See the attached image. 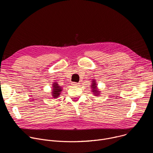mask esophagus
<instances>
[{
  "instance_id": "1",
  "label": "esophagus",
  "mask_w": 153,
  "mask_h": 153,
  "mask_svg": "<svg viewBox=\"0 0 153 153\" xmlns=\"http://www.w3.org/2000/svg\"><path fill=\"white\" fill-rule=\"evenodd\" d=\"M79 84H80V83H76V82H73V83H72V85L76 86H79Z\"/></svg>"
}]
</instances>
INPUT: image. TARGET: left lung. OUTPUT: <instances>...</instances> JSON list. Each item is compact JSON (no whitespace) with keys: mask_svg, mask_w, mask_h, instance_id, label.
<instances>
[{"mask_svg":"<svg viewBox=\"0 0 153 153\" xmlns=\"http://www.w3.org/2000/svg\"><path fill=\"white\" fill-rule=\"evenodd\" d=\"M92 85H91V88H92V92H93L94 94H95L96 96H98L99 94H100L99 93H100V91H99L97 90V84H96V82H95V80H93V82H92Z\"/></svg>","mask_w":153,"mask_h":153,"instance_id":"8db88e82","label":"left lung"}]
</instances>
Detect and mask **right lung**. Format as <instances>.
<instances>
[{
  "mask_svg": "<svg viewBox=\"0 0 153 153\" xmlns=\"http://www.w3.org/2000/svg\"><path fill=\"white\" fill-rule=\"evenodd\" d=\"M53 88L52 90V96L54 98H57L60 96V93L63 90L62 88V86H59L57 83H54L53 84Z\"/></svg>",
  "mask_w": 153,
  "mask_h": 153,
  "instance_id": "obj_1",
  "label": "right lung"
}]
</instances>
